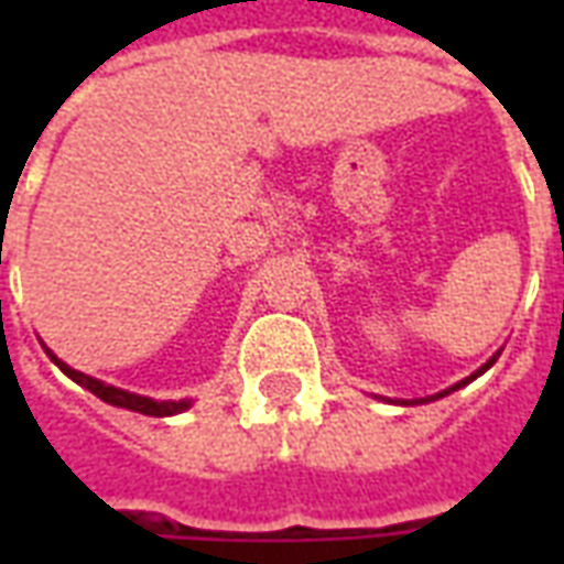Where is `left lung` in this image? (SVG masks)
<instances>
[{
  "label": "left lung",
  "instance_id": "1",
  "mask_svg": "<svg viewBox=\"0 0 564 564\" xmlns=\"http://www.w3.org/2000/svg\"><path fill=\"white\" fill-rule=\"evenodd\" d=\"M498 356H501V350H498V354L492 356V359H489V362H484V366L477 368V371H474L471 378H465V380H459V383H453V387H449V390H444V392H435V395H425V399H414V402H402V404H425V402H435V399H444V395H449V392L462 390V387H465V383H471L474 378H480V375H484L486 368H492V366H496V359H498Z\"/></svg>",
  "mask_w": 564,
  "mask_h": 564
}]
</instances>
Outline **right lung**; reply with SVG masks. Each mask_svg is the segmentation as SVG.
<instances>
[{
    "mask_svg": "<svg viewBox=\"0 0 564 564\" xmlns=\"http://www.w3.org/2000/svg\"><path fill=\"white\" fill-rule=\"evenodd\" d=\"M44 350H47V347H44ZM47 356L54 359L66 378H72L75 383H80L84 390H90L93 395H99L102 402L115 404V408H127V411H135V414H148V416H172V414H181V411H186V408L193 404V399H177V402L169 399V402H156V399H148V395H135V392L117 390V387H111V383H102V380L90 378V375H84V371L68 368L66 362H63V359H56L51 350H47Z\"/></svg>",
    "mask_w": 564,
    "mask_h": 564,
    "instance_id": "right-lung-1",
    "label": "right lung"
}]
</instances>
